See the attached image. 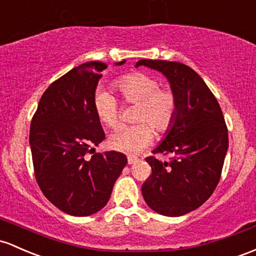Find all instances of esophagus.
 I'll return each instance as SVG.
<instances>
[{
  "mask_svg": "<svg viewBox=\"0 0 256 256\" xmlns=\"http://www.w3.org/2000/svg\"><path fill=\"white\" fill-rule=\"evenodd\" d=\"M137 162H138V159H137L136 156H128V165H132Z\"/></svg>",
  "mask_w": 256,
  "mask_h": 256,
  "instance_id": "obj_1",
  "label": "esophagus"
}]
</instances>
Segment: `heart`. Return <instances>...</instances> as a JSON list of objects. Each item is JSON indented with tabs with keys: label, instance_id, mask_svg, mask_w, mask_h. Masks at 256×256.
<instances>
[{
	"label": "heart",
	"instance_id": "obj_1",
	"mask_svg": "<svg viewBox=\"0 0 256 256\" xmlns=\"http://www.w3.org/2000/svg\"><path fill=\"white\" fill-rule=\"evenodd\" d=\"M115 88L128 103H136L134 125L118 128L109 137L112 150L126 154H138L153 141V127L156 132H165L172 126L178 113V97L169 88H160L156 78L143 72H131L114 82ZM94 106L98 119L109 128L120 119L119 102L110 92L98 88L94 94Z\"/></svg>",
	"mask_w": 256,
	"mask_h": 256
}]
</instances>
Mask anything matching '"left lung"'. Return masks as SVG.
<instances>
[{"instance_id": "obj_1", "label": "left lung", "mask_w": 256, "mask_h": 256, "mask_svg": "<svg viewBox=\"0 0 256 256\" xmlns=\"http://www.w3.org/2000/svg\"><path fill=\"white\" fill-rule=\"evenodd\" d=\"M158 70L178 97L172 126L153 153L174 154L170 162L147 156L152 175L142 184L147 206L165 216H181L209 199L221 178L228 148L222 110L204 80L178 62L141 60L136 66Z\"/></svg>"}]
</instances>
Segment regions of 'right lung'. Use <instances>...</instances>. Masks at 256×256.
Instances as JSON below:
<instances>
[{
  "mask_svg": "<svg viewBox=\"0 0 256 256\" xmlns=\"http://www.w3.org/2000/svg\"><path fill=\"white\" fill-rule=\"evenodd\" d=\"M106 68L102 62H88L50 84L30 125L36 181L53 206L72 216H88L104 208L128 162L125 154L115 150L86 156L94 150L91 146L106 138L94 94Z\"/></svg>",
  "mask_w": 256,
  "mask_h": 256,
  "instance_id": "right-lung-1",
  "label": "right lung"
}]
</instances>
